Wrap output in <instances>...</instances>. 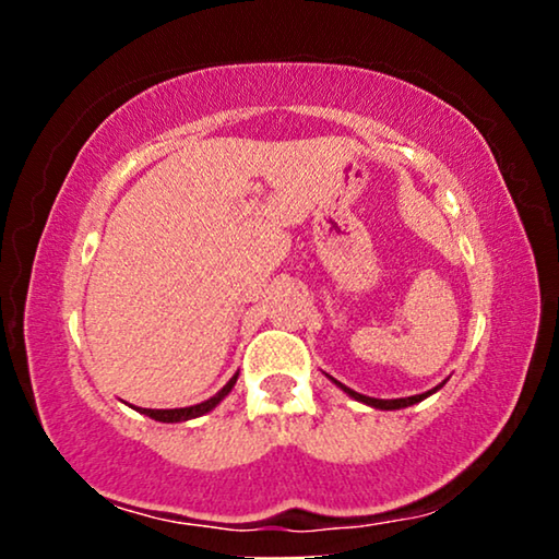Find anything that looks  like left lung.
<instances>
[{"label": "left lung", "mask_w": 559, "mask_h": 559, "mask_svg": "<svg viewBox=\"0 0 559 559\" xmlns=\"http://www.w3.org/2000/svg\"><path fill=\"white\" fill-rule=\"evenodd\" d=\"M333 381L335 386H341L343 392H346L350 400H356V402H364V404H369V407H373V409H404V407H412V404H417V402H423V400H427V396L430 394H435L438 392V389L445 384V381H442V384H438L435 389H430V392H425V394H415V396H400V400H377V396H366V394H358V392H354V389H348L346 384H341V381H335L333 377H328Z\"/></svg>", "instance_id": "8db88e82"}]
</instances>
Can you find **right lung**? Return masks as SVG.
Returning <instances> with one entry per match:
<instances>
[{
	"instance_id": "right-lung-1",
	"label": "right lung",
	"mask_w": 559,
	"mask_h": 559,
	"mask_svg": "<svg viewBox=\"0 0 559 559\" xmlns=\"http://www.w3.org/2000/svg\"><path fill=\"white\" fill-rule=\"evenodd\" d=\"M236 379H239V371H236L234 377L226 381V386L221 389V392L213 394L211 400H205V402H201V404H190V407H178V409H142V407H134V404H132V409L142 412V415H147V417H152V419H157V423H188V419H195V417L205 415V412H211L213 407H218V404L224 402L226 396H228V392H231V389H234Z\"/></svg>"
}]
</instances>
